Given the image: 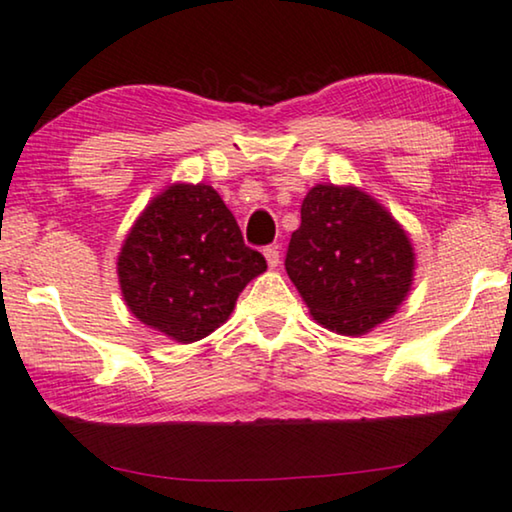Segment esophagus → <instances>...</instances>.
Masks as SVG:
<instances>
[{"label":"esophagus","instance_id":"esophagus-1","mask_svg":"<svg viewBox=\"0 0 512 512\" xmlns=\"http://www.w3.org/2000/svg\"><path fill=\"white\" fill-rule=\"evenodd\" d=\"M264 260H267L269 269H276L278 267V262H281V255H278L276 245H269V248H264Z\"/></svg>","mask_w":512,"mask_h":512}]
</instances>
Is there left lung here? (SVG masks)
Instances as JSON below:
<instances>
[{
	"instance_id": "obj_1",
	"label": "left lung",
	"mask_w": 512,
	"mask_h": 512,
	"mask_svg": "<svg viewBox=\"0 0 512 512\" xmlns=\"http://www.w3.org/2000/svg\"><path fill=\"white\" fill-rule=\"evenodd\" d=\"M410 236L381 203L353 185H316L302 201L285 271L316 323L360 337L398 311L414 281Z\"/></svg>"
}]
</instances>
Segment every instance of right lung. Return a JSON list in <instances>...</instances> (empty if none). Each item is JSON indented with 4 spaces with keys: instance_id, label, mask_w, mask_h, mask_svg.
I'll use <instances>...</instances> for the list:
<instances>
[{
    "instance_id": "right-lung-1",
    "label": "right lung",
    "mask_w": 512,
    "mask_h": 512,
    "mask_svg": "<svg viewBox=\"0 0 512 512\" xmlns=\"http://www.w3.org/2000/svg\"><path fill=\"white\" fill-rule=\"evenodd\" d=\"M267 271L210 185L175 182L154 196L124 238L119 288L140 323L180 344L215 332L252 278Z\"/></svg>"
}]
</instances>
